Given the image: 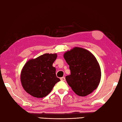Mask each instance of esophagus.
Listing matches in <instances>:
<instances>
[{"mask_svg": "<svg viewBox=\"0 0 122 122\" xmlns=\"http://www.w3.org/2000/svg\"><path fill=\"white\" fill-rule=\"evenodd\" d=\"M60 80L62 81H66V78L64 77H62L60 78Z\"/></svg>", "mask_w": 122, "mask_h": 122, "instance_id": "34e87169", "label": "esophagus"}]
</instances>
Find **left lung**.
<instances>
[{
    "label": "left lung",
    "instance_id": "8db88e82",
    "mask_svg": "<svg viewBox=\"0 0 122 122\" xmlns=\"http://www.w3.org/2000/svg\"><path fill=\"white\" fill-rule=\"evenodd\" d=\"M71 74L66 81L77 95L85 97L91 93L100 83L101 72L97 60L90 51L76 47L64 54Z\"/></svg>",
    "mask_w": 122,
    "mask_h": 122
}]
</instances>
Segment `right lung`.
Returning a JSON list of instances; mask_svg holds the SVG:
<instances>
[{"label":"right lung","instance_id":"right-lung-1","mask_svg":"<svg viewBox=\"0 0 122 122\" xmlns=\"http://www.w3.org/2000/svg\"><path fill=\"white\" fill-rule=\"evenodd\" d=\"M56 58V53H45L25 64L21 71V82L28 93L35 97H45L60 81L52 66Z\"/></svg>","mask_w":122,"mask_h":122}]
</instances>
